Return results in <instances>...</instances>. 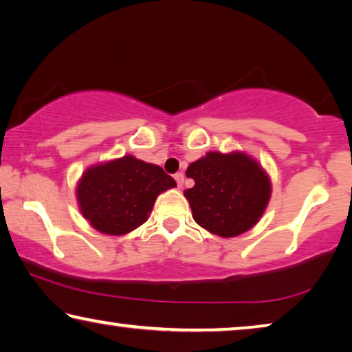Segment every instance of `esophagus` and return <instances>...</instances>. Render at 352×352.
I'll return each instance as SVG.
<instances>
[{"mask_svg": "<svg viewBox=\"0 0 352 352\" xmlns=\"http://www.w3.org/2000/svg\"><path fill=\"white\" fill-rule=\"evenodd\" d=\"M174 178H175V182H177V186L182 188L183 183H185V175H183L182 172H177V174L174 175Z\"/></svg>", "mask_w": 352, "mask_h": 352, "instance_id": "esophagus-1", "label": "esophagus"}]
</instances>
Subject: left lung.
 <instances>
[{
    "label": "left lung",
    "instance_id": "8db88e82",
    "mask_svg": "<svg viewBox=\"0 0 352 352\" xmlns=\"http://www.w3.org/2000/svg\"><path fill=\"white\" fill-rule=\"evenodd\" d=\"M186 177L194 180L185 191L194 221L222 238L252 228L271 197L270 177L243 152H208L188 166Z\"/></svg>",
    "mask_w": 352,
    "mask_h": 352
}]
</instances>
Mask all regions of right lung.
Listing matches in <instances>:
<instances>
[{
	"mask_svg": "<svg viewBox=\"0 0 352 352\" xmlns=\"http://www.w3.org/2000/svg\"><path fill=\"white\" fill-rule=\"evenodd\" d=\"M177 183L163 167L131 155L91 166L76 186L80 211L104 235H125L148 219L156 197Z\"/></svg>",
	"mask_w": 352,
	"mask_h": 352,
	"instance_id": "1",
	"label": "right lung"
}]
</instances>
